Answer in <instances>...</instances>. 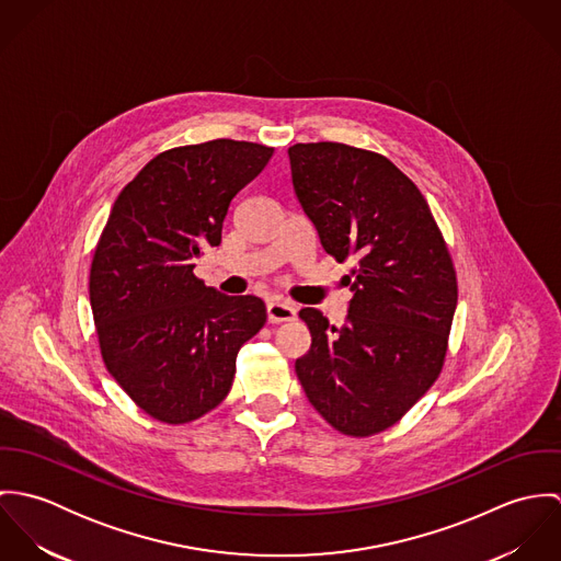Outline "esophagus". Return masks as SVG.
<instances>
[{
    "instance_id": "esophagus-1",
    "label": "esophagus",
    "mask_w": 561,
    "mask_h": 561,
    "mask_svg": "<svg viewBox=\"0 0 561 561\" xmlns=\"http://www.w3.org/2000/svg\"><path fill=\"white\" fill-rule=\"evenodd\" d=\"M296 313H298V309L289 300L276 298V300L267 302V320L272 321V323L296 320Z\"/></svg>"
}]
</instances>
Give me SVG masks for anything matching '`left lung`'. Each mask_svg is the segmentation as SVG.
Segmentation results:
<instances>
[{
    "instance_id": "8db88e82",
    "label": "left lung",
    "mask_w": 561,
    "mask_h": 561,
    "mask_svg": "<svg viewBox=\"0 0 561 561\" xmlns=\"http://www.w3.org/2000/svg\"><path fill=\"white\" fill-rule=\"evenodd\" d=\"M287 153L323 250L356 261L341 328L318 309L300 311L311 350L296 374L332 427L369 436L398 423L438 378L458 305L456 270L423 194L396 163L339 142Z\"/></svg>"
}]
</instances>
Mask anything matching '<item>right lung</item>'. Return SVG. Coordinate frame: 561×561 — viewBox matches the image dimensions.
I'll return each mask as SVG.
<instances>
[{
  "mask_svg": "<svg viewBox=\"0 0 561 561\" xmlns=\"http://www.w3.org/2000/svg\"><path fill=\"white\" fill-rule=\"evenodd\" d=\"M272 153L227 138L163 151L110 211L90 267L101 356L158 421L187 423L225 400L241 345L265 323L261 298L225 296L194 267Z\"/></svg>",
  "mask_w": 561,
  "mask_h": 561,
  "instance_id": "add662e5",
  "label": "right lung"
}]
</instances>
